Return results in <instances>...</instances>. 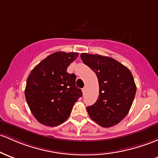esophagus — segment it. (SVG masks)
<instances>
[{
  "label": "esophagus",
  "instance_id": "esophagus-1",
  "mask_svg": "<svg viewBox=\"0 0 158 158\" xmlns=\"http://www.w3.org/2000/svg\"><path fill=\"white\" fill-rule=\"evenodd\" d=\"M85 91H86V88H82V93L83 94L85 93Z\"/></svg>",
  "mask_w": 158,
  "mask_h": 158
}]
</instances>
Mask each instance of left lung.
<instances>
[{
    "instance_id": "left-lung-1",
    "label": "left lung",
    "mask_w": 158,
    "mask_h": 158,
    "mask_svg": "<svg viewBox=\"0 0 158 158\" xmlns=\"http://www.w3.org/2000/svg\"><path fill=\"white\" fill-rule=\"evenodd\" d=\"M83 63L96 73L99 97L87 107L90 118L103 127L115 125L124 118L132 106L136 86L127 67L106 56L82 53Z\"/></svg>"
}]
</instances>
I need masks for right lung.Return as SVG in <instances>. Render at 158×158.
I'll use <instances>...</instances> for the list:
<instances>
[{"instance_id":"obj_1","label":"right lung","mask_w":158,"mask_h":158,"mask_svg":"<svg viewBox=\"0 0 158 158\" xmlns=\"http://www.w3.org/2000/svg\"><path fill=\"white\" fill-rule=\"evenodd\" d=\"M78 55L77 52H57L40 62L29 74L25 91L26 101L41 124L55 127L64 122L82 96V90L76 86V75L67 72Z\"/></svg>"}]
</instances>
